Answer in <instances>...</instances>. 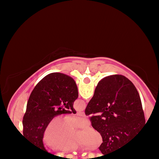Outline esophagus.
Masks as SVG:
<instances>
[{
	"label": "esophagus",
	"instance_id": "esophagus-1",
	"mask_svg": "<svg viewBox=\"0 0 159 159\" xmlns=\"http://www.w3.org/2000/svg\"><path fill=\"white\" fill-rule=\"evenodd\" d=\"M77 114L81 116H85V113L84 112V111H79V112H77Z\"/></svg>",
	"mask_w": 159,
	"mask_h": 159
}]
</instances>
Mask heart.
Here are the masks:
<instances>
[{"label": "heart", "instance_id": "obj_1", "mask_svg": "<svg viewBox=\"0 0 159 159\" xmlns=\"http://www.w3.org/2000/svg\"><path fill=\"white\" fill-rule=\"evenodd\" d=\"M84 118L57 116L48 123L43 134V141L45 146L54 151L68 152L87 148L97 149L102 143V137L93 127L88 126L78 132L75 129L89 125Z\"/></svg>", "mask_w": 159, "mask_h": 159}]
</instances>
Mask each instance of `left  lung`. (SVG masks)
Instances as JSON below:
<instances>
[{"mask_svg": "<svg viewBox=\"0 0 159 159\" xmlns=\"http://www.w3.org/2000/svg\"><path fill=\"white\" fill-rule=\"evenodd\" d=\"M78 97L75 81L59 72L44 77L33 90L23 117V134L31 145L45 154L43 134L47 124L54 116L75 114L73 103Z\"/></svg>", "mask_w": 159, "mask_h": 159, "instance_id": "1", "label": "left lung"}]
</instances>
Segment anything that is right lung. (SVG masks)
Masks as SVG:
<instances>
[{
  "instance_id": "obj_1",
  "label": "right lung",
  "mask_w": 159,
  "mask_h": 159,
  "mask_svg": "<svg viewBox=\"0 0 159 159\" xmlns=\"http://www.w3.org/2000/svg\"><path fill=\"white\" fill-rule=\"evenodd\" d=\"M92 126L102 137L98 149L112 154L138 138L146 125L141 100L130 80L113 75L98 83L85 109Z\"/></svg>"
}]
</instances>
